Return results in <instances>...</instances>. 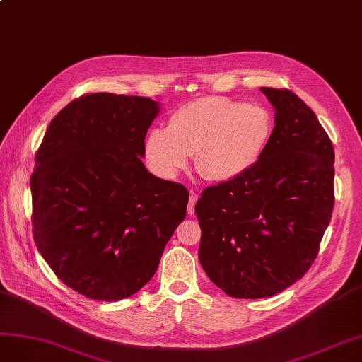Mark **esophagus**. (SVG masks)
I'll return each instance as SVG.
<instances>
[{"instance_id": "esophagus-1", "label": "esophagus", "mask_w": 362, "mask_h": 362, "mask_svg": "<svg viewBox=\"0 0 362 362\" xmlns=\"http://www.w3.org/2000/svg\"><path fill=\"white\" fill-rule=\"evenodd\" d=\"M197 199H199V195L195 194L194 191H191L189 203H188V214H189V215H194V212H195V203H197Z\"/></svg>"}]
</instances>
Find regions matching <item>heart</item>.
Listing matches in <instances>:
<instances>
[{
  "instance_id": "1",
  "label": "heart",
  "mask_w": 362,
  "mask_h": 362,
  "mask_svg": "<svg viewBox=\"0 0 362 362\" xmlns=\"http://www.w3.org/2000/svg\"><path fill=\"white\" fill-rule=\"evenodd\" d=\"M273 133L264 106L224 97H202L174 110L168 129H153L146 154L162 177L173 179L195 154V168L211 182L240 177L261 159Z\"/></svg>"
}]
</instances>
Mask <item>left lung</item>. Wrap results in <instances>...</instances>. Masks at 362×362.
Here are the masks:
<instances>
[{"instance_id": "left-lung-1", "label": "left lung", "mask_w": 362, "mask_h": 362, "mask_svg": "<svg viewBox=\"0 0 362 362\" xmlns=\"http://www.w3.org/2000/svg\"><path fill=\"white\" fill-rule=\"evenodd\" d=\"M261 90L276 110L261 159L195 203L200 264L235 298L270 297L298 281L317 257L335 200L334 147L315 113L291 90Z\"/></svg>"}]
</instances>
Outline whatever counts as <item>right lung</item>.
Masks as SVG:
<instances>
[{
  "label": "right lung",
  "mask_w": 362,
  "mask_h": 362,
  "mask_svg": "<svg viewBox=\"0 0 362 362\" xmlns=\"http://www.w3.org/2000/svg\"><path fill=\"white\" fill-rule=\"evenodd\" d=\"M159 110L146 97L83 95L51 119L36 153L37 250L62 282L94 300L139 291L187 215L188 189L141 160Z\"/></svg>",
  "instance_id": "1"
}]
</instances>
